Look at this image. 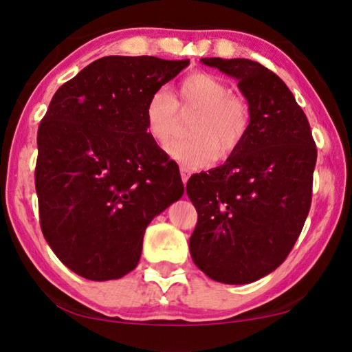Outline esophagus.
Returning a JSON list of instances; mask_svg holds the SVG:
<instances>
[{
    "label": "esophagus",
    "mask_w": 352,
    "mask_h": 352,
    "mask_svg": "<svg viewBox=\"0 0 352 352\" xmlns=\"http://www.w3.org/2000/svg\"><path fill=\"white\" fill-rule=\"evenodd\" d=\"M180 174H182V180H183V184L188 183V178L190 177V170L188 168H184V166H182L180 168Z\"/></svg>",
    "instance_id": "1"
}]
</instances>
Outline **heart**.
Wrapping results in <instances>:
<instances>
[{
    "label": "heart",
    "mask_w": 352,
    "mask_h": 352,
    "mask_svg": "<svg viewBox=\"0 0 352 352\" xmlns=\"http://www.w3.org/2000/svg\"><path fill=\"white\" fill-rule=\"evenodd\" d=\"M178 110H197L189 127L190 140L175 141L168 153L188 169L212 164L234 153L245 141L252 113L247 100L233 94L220 77L197 71L183 77L174 96L160 88L148 96L144 107L146 129L158 142H168L174 133Z\"/></svg>",
    "instance_id": "obj_1"
}]
</instances>
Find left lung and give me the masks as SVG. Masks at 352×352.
Returning <instances> with one entry per match:
<instances>
[{
    "label": "left lung",
    "mask_w": 352,
    "mask_h": 352,
    "mask_svg": "<svg viewBox=\"0 0 352 352\" xmlns=\"http://www.w3.org/2000/svg\"><path fill=\"white\" fill-rule=\"evenodd\" d=\"M237 80L252 122L226 162L186 184L199 214L189 239L194 264L223 284H248L287 258L311 210L317 147L287 85L248 58L200 60Z\"/></svg>",
    "instance_id": "left-lung-1"
}]
</instances>
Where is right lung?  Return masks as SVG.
<instances>
[{"mask_svg":"<svg viewBox=\"0 0 352 352\" xmlns=\"http://www.w3.org/2000/svg\"><path fill=\"white\" fill-rule=\"evenodd\" d=\"M189 60L109 56L58 88L37 133L40 226L69 270L91 281L138 265L147 225L184 192L147 133L144 107Z\"/></svg>","mask_w":352,"mask_h":352,"instance_id":"1","label":"right lung"}]
</instances>
